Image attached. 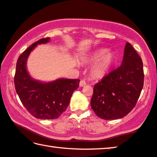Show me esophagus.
<instances>
[{"instance_id":"esophagus-1","label":"esophagus","mask_w":157,"mask_h":157,"mask_svg":"<svg viewBox=\"0 0 157 157\" xmlns=\"http://www.w3.org/2000/svg\"><path fill=\"white\" fill-rule=\"evenodd\" d=\"M86 83L84 80H81L80 82H79V86L80 87H83L84 86H86Z\"/></svg>"}]
</instances>
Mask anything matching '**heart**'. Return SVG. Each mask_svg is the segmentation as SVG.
Returning a JSON list of instances; mask_svg holds the SVG:
<instances>
[{
  "mask_svg": "<svg viewBox=\"0 0 157 157\" xmlns=\"http://www.w3.org/2000/svg\"><path fill=\"white\" fill-rule=\"evenodd\" d=\"M93 73L97 78H102L110 71L115 63V56L107 49H100L94 52L86 59L88 62H95Z\"/></svg>",
  "mask_w": 157,
  "mask_h": 157,
  "instance_id": "obj_1",
  "label": "heart"
}]
</instances>
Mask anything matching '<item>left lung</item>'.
Here are the masks:
<instances>
[{
    "mask_svg": "<svg viewBox=\"0 0 157 157\" xmlns=\"http://www.w3.org/2000/svg\"><path fill=\"white\" fill-rule=\"evenodd\" d=\"M144 81L143 62L127 42L121 66L94 86L91 108L97 116L106 120L124 117L135 106Z\"/></svg>",
    "mask_w": 157,
    "mask_h": 157,
    "instance_id": "1",
    "label": "left lung"
}]
</instances>
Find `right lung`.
<instances>
[{"label":"right lung","mask_w":157,"mask_h":157,"mask_svg":"<svg viewBox=\"0 0 157 157\" xmlns=\"http://www.w3.org/2000/svg\"><path fill=\"white\" fill-rule=\"evenodd\" d=\"M50 38H42L31 45L18 59L14 77L16 91L25 108L34 117L55 119L66 110L79 79L59 78L50 82L33 79L27 71V62L38 44H47Z\"/></svg>","instance_id":"1"}]
</instances>
